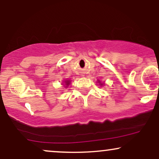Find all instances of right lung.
Wrapping results in <instances>:
<instances>
[{
    "label": "right lung",
    "mask_w": 159,
    "mask_h": 159,
    "mask_svg": "<svg viewBox=\"0 0 159 159\" xmlns=\"http://www.w3.org/2000/svg\"><path fill=\"white\" fill-rule=\"evenodd\" d=\"M69 84V81H66V84L68 85Z\"/></svg>",
    "instance_id": "obj_1"
}]
</instances>
